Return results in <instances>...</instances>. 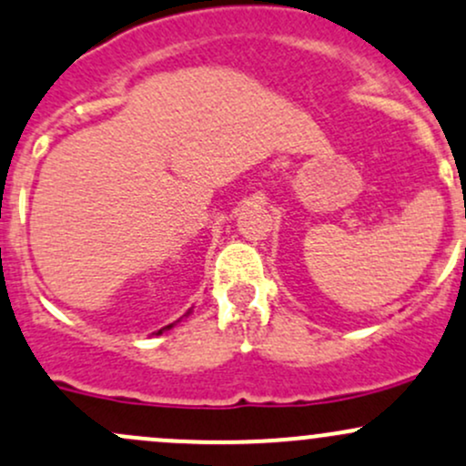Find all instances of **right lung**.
<instances>
[{
	"label": "right lung",
	"mask_w": 466,
	"mask_h": 466,
	"mask_svg": "<svg viewBox=\"0 0 466 466\" xmlns=\"http://www.w3.org/2000/svg\"><path fill=\"white\" fill-rule=\"evenodd\" d=\"M170 327H172V325H167V327H163V329H170ZM163 329H158V331H157V334H161V331H163Z\"/></svg>",
	"instance_id": "obj_1"
}]
</instances>
